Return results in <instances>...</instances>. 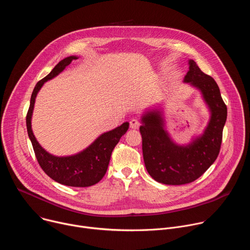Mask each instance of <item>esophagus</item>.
Wrapping results in <instances>:
<instances>
[{
	"label": "esophagus",
	"mask_w": 250,
	"mask_h": 250,
	"mask_svg": "<svg viewBox=\"0 0 250 250\" xmlns=\"http://www.w3.org/2000/svg\"><path fill=\"white\" fill-rule=\"evenodd\" d=\"M139 125H140V123H139L137 120H135V119H132V120L129 122V127L132 128V129L138 128Z\"/></svg>",
	"instance_id": "obj_1"
}]
</instances>
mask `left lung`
<instances>
[{
	"label": "left lung",
	"instance_id": "obj_1",
	"mask_svg": "<svg viewBox=\"0 0 250 250\" xmlns=\"http://www.w3.org/2000/svg\"><path fill=\"white\" fill-rule=\"evenodd\" d=\"M184 82L201 92L210 112L204 132L187 146L175 144L165 128L163 113L158 109L142 115L139 127L146 170L155 181L166 185L191 183L216 161L228 116L218 84L205 74L194 60H189V71Z\"/></svg>",
	"mask_w": 250,
	"mask_h": 250
}]
</instances>
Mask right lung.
<instances>
[{"mask_svg": "<svg viewBox=\"0 0 250 250\" xmlns=\"http://www.w3.org/2000/svg\"><path fill=\"white\" fill-rule=\"evenodd\" d=\"M77 58V56L64 58L47 76L35 85L26 115V128L35 156L42 169L51 179L70 187H89L97 184L104 176L112 152L121 137L128 129L129 124L125 122L113 130L102 133L86 149L70 156H55L48 153L39 144L31 129V116L38 93L46 81L56 77L72 60Z\"/></svg>", "mask_w": 250, "mask_h": 250, "instance_id": "1", "label": "right lung"}]
</instances>
